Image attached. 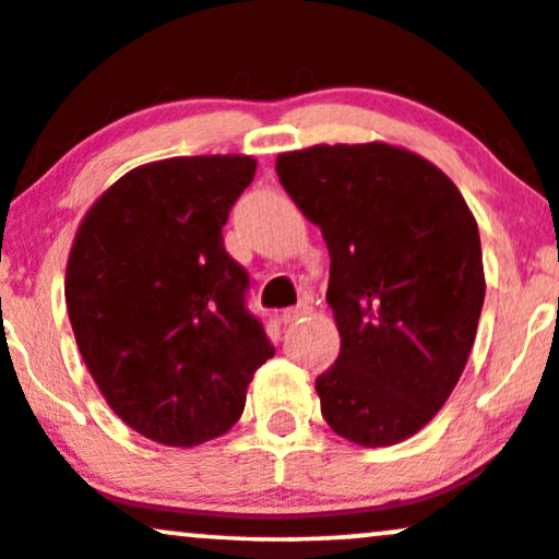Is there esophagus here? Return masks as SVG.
Wrapping results in <instances>:
<instances>
[{
    "instance_id": "esophagus-1",
    "label": "esophagus",
    "mask_w": 559,
    "mask_h": 559,
    "mask_svg": "<svg viewBox=\"0 0 559 559\" xmlns=\"http://www.w3.org/2000/svg\"><path fill=\"white\" fill-rule=\"evenodd\" d=\"M308 313H311V306H308V304H298V306L287 308V311H282L280 319L285 321V324H293V321L304 319V317H308Z\"/></svg>"
}]
</instances>
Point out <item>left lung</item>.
Here are the masks:
<instances>
[{
    "label": "left lung",
    "instance_id": "1",
    "mask_svg": "<svg viewBox=\"0 0 559 559\" xmlns=\"http://www.w3.org/2000/svg\"><path fill=\"white\" fill-rule=\"evenodd\" d=\"M282 188L330 248L340 356L317 379L321 416L360 448L424 429L448 403L481 317V240L442 169L390 143L277 156Z\"/></svg>",
    "mask_w": 559,
    "mask_h": 559
}]
</instances>
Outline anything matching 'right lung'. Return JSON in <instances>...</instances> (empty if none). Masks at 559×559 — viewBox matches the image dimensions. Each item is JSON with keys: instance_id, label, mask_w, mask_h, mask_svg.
Segmentation results:
<instances>
[{"instance_id": "right-lung-1", "label": "right lung", "mask_w": 559, "mask_h": 559, "mask_svg": "<svg viewBox=\"0 0 559 559\" xmlns=\"http://www.w3.org/2000/svg\"><path fill=\"white\" fill-rule=\"evenodd\" d=\"M253 175L255 159L235 154L143 164L102 193L72 242L64 300L78 350L109 408L169 448L225 435L274 356L222 238Z\"/></svg>"}]
</instances>
